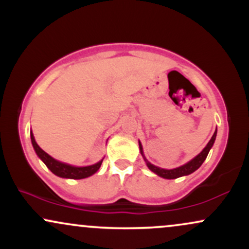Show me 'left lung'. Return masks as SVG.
<instances>
[{
	"label": "left lung",
	"instance_id": "obj_1",
	"mask_svg": "<svg viewBox=\"0 0 249 249\" xmlns=\"http://www.w3.org/2000/svg\"><path fill=\"white\" fill-rule=\"evenodd\" d=\"M215 137H216V131H215V132H214V134L212 136V138H211V141L208 142V144L206 145V147H205L204 150H202L201 152H200L198 156L196 157V158L192 159V160H191V161H188L187 164L182 165V166H180V167L173 168V170H164V168L154 166V165L151 164L150 161H147V159L145 158L144 154H142V147L141 142H139V148H141V152L142 154V157H144L145 161H146L147 167L150 168V170L152 171V172H154L156 174H158V176L161 177V178H165V179H176V178H179V177L187 176V174L193 173L194 171L198 170V168L201 166L202 162H204L205 159L207 158V154H208V152H210L211 147L213 146L214 141H215Z\"/></svg>",
	"mask_w": 249,
	"mask_h": 249
}]
</instances>
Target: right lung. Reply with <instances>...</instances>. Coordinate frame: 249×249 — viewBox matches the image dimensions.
I'll return each mask as SVG.
<instances>
[{"label":"right lung","instance_id":"right-lung-1","mask_svg":"<svg viewBox=\"0 0 249 249\" xmlns=\"http://www.w3.org/2000/svg\"><path fill=\"white\" fill-rule=\"evenodd\" d=\"M31 137V142H33V146L35 148V152L37 156L42 159L43 162L47 165V167L56 176L61 177V178H69V179H83L88 178V177L92 176L93 173H96L97 171L101 167L103 160L98 161L95 165H91V166H85V167H76L71 166V165L64 164V162H61L56 159H53V157H50L49 154L42 150L41 147L37 145L35 142V138H34V134L30 132Z\"/></svg>","mask_w":249,"mask_h":249}]
</instances>
